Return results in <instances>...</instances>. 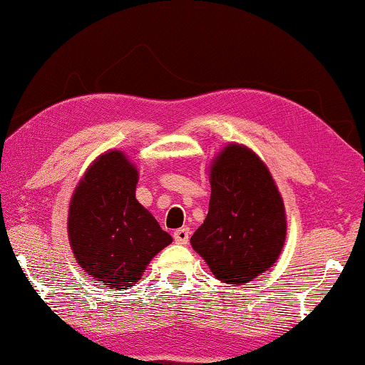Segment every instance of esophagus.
<instances>
[{
	"label": "esophagus",
	"mask_w": 365,
	"mask_h": 365,
	"mask_svg": "<svg viewBox=\"0 0 365 365\" xmlns=\"http://www.w3.org/2000/svg\"><path fill=\"white\" fill-rule=\"evenodd\" d=\"M189 229L187 227H181V229H176V231H174V241H176L178 244H187V241H189Z\"/></svg>",
	"instance_id": "1"
}]
</instances>
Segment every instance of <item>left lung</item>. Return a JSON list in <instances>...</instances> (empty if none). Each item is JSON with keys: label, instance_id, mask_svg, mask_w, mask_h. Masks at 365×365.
<instances>
[{"label": "left lung", "instance_id": "1", "mask_svg": "<svg viewBox=\"0 0 365 365\" xmlns=\"http://www.w3.org/2000/svg\"><path fill=\"white\" fill-rule=\"evenodd\" d=\"M211 199L191 246L219 281L244 286L274 266L287 236L281 192L251 148L229 143L209 166Z\"/></svg>", "mask_w": 365, "mask_h": 365}]
</instances>
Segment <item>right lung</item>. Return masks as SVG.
Listing matches in <instances>:
<instances>
[{
    "label": "right lung",
    "instance_id": "obj_1",
    "mask_svg": "<svg viewBox=\"0 0 365 365\" xmlns=\"http://www.w3.org/2000/svg\"><path fill=\"white\" fill-rule=\"evenodd\" d=\"M138 179L131 159L109 149L89 164L69 201L74 257L94 281L116 291L134 286L151 259L173 242L136 199Z\"/></svg>",
    "mask_w": 365,
    "mask_h": 365
}]
</instances>
